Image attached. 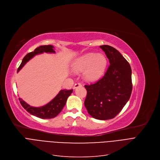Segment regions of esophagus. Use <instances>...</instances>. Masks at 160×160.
<instances>
[{
    "mask_svg": "<svg viewBox=\"0 0 160 160\" xmlns=\"http://www.w3.org/2000/svg\"><path fill=\"white\" fill-rule=\"evenodd\" d=\"M81 87V83H79V82H77V83H75V84L74 85L73 88L75 89V88H78V87Z\"/></svg>",
    "mask_w": 160,
    "mask_h": 160,
    "instance_id": "obj_1",
    "label": "esophagus"
}]
</instances>
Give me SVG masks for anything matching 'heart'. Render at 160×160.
<instances>
[{"label":"heart","mask_w":160,"mask_h":160,"mask_svg":"<svg viewBox=\"0 0 160 160\" xmlns=\"http://www.w3.org/2000/svg\"><path fill=\"white\" fill-rule=\"evenodd\" d=\"M108 60L103 54L88 52L75 58L71 67L75 73L83 72V77L88 81H95L103 75Z\"/></svg>","instance_id":"b5f03b06"}]
</instances>
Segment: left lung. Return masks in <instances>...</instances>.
<instances>
[{"instance_id": "8db88e82", "label": "left lung", "mask_w": 160, "mask_h": 160, "mask_svg": "<svg viewBox=\"0 0 160 160\" xmlns=\"http://www.w3.org/2000/svg\"><path fill=\"white\" fill-rule=\"evenodd\" d=\"M110 65L103 77L94 84L85 85V106L98 120L115 117L128 102L132 91V69L120 52L110 45H101Z\"/></svg>"}]
</instances>
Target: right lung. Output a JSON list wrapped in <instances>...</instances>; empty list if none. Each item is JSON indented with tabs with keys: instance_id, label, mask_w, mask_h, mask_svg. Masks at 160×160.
<instances>
[{
	"instance_id": "obj_1",
	"label": "right lung",
	"mask_w": 160,
	"mask_h": 160,
	"mask_svg": "<svg viewBox=\"0 0 160 160\" xmlns=\"http://www.w3.org/2000/svg\"><path fill=\"white\" fill-rule=\"evenodd\" d=\"M43 52L55 53V51L54 50V47L51 45H41V46L35 49L34 51L28 53L22 59V62L18 70V72H19V71L25 66V64L34 56L42 54ZM73 89H64L60 90L58 94L51 102L46 105L38 108L30 106L24 100H22L21 98H19V100L22 108L31 115L42 119L52 118L57 117L61 112L66 103L68 98L71 95Z\"/></svg>"
}]
</instances>
